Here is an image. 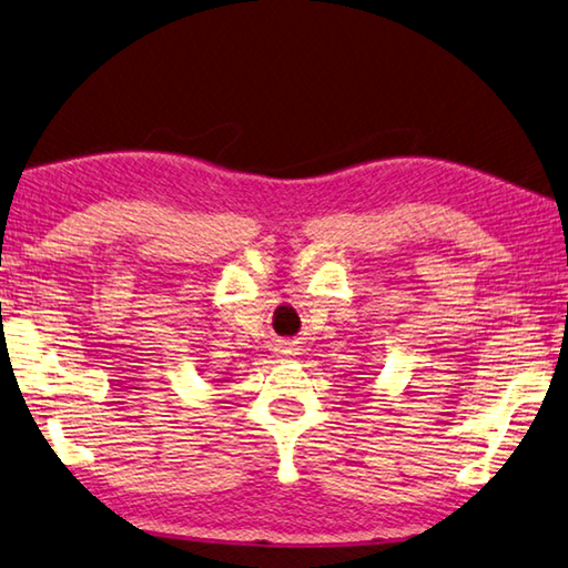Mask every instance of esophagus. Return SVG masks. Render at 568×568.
I'll use <instances>...</instances> for the list:
<instances>
[{
  "instance_id": "34e87169",
  "label": "esophagus",
  "mask_w": 568,
  "mask_h": 568,
  "mask_svg": "<svg viewBox=\"0 0 568 568\" xmlns=\"http://www.w3.org/2000/svg\"><path fill=\"white\" fill-rule=\"evenodd\" d=\"M293 351H295V348H293V345H291V343H285V345H283V351H281V353H283V355H291Z\"/></svg>"
}]
</instances>
